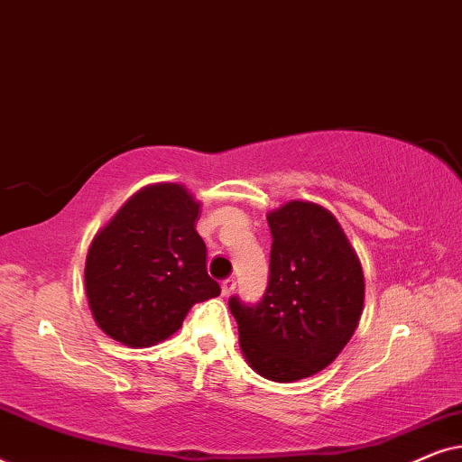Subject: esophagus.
Returning a JSON list of instances; mask_svg holds the SVG:
<instances>
[{
	"mask_svg": "<svg viewBox=\"0 0 462 462\" xmlns=\"http://www.w3.org/2000/svg\"><path fill=\"white\" fill-rule=\"evenodd\" d=\"M233 290H236V280H233V277H229V280H223V283H220V292H223V296L233 294Z\"/></svg>",
	"mask_w": 462,
	"mask_h": 462,
	"instance_id": "1",
	"label": "esophagus"
}]
</instances>
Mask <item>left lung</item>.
I'll return each instance as SVG.
<instances>
[{
  "mask_svg": "<svg viewBox=\"0 0 462 462\" xmlns=\"http://www.w3.org/2000/svg\"><path fill=\"white\" fill-rule=\"evenodd\" d=\"M269 282L256 305L231 296L239 346L258 374L294 383L332 364L356 332L364 273L338 220L311 201L271 212Z\"/></svg>",
  "mask_w": 462,
  "mask_h": 462,
  "instance_id": "1",
  "label": "left lung"
}]
</instances>
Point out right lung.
<instances>
[{
	"label": "right lung",
	"instance_id": "1",
	"mask_svg": "<svg viewBox=\"0 0 462 462\" xmlns=\"http://www.w3.org/2000/svg\"><path fill=\"white\" fill-rule=\"evenodd\" d=\"M199 204L174 182L144 187L94 237L86 294L100 330L151 346L182 326L189 309L220 294L195 231Z\"/></svg>",
	"mask_w": 462,
	"mask_h": 462
}]
</instances>
